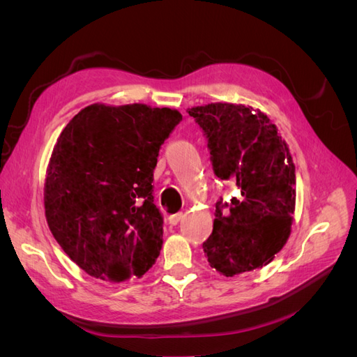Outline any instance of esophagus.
<instances>
[{
	"label": "esophagus",
	"instance_id": "1",
	"mask_svg": "<svg viewBox=\"0 0 357 357\" xmlns=\"http://www.w3.org/2000/svg\"><path fill=\"white\" fill-rule=\"evenodd\" d=\"M183 219V213H176V214H172V215H169L168 218V222H169V225L171 226H176V225H178V222Z\"/></svg>",
	"mask_w": 357,
	"mask_h": 357
}]
</instances>
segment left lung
Here are the masks:
<instances>
[{
	"label": "left lung",
	"mask_w": 357,
	"mask_h": 357,
	"mask_svg": "<svg viewBox=\"0 0 357 357\" xmlns=\"http://www.w3.org/2000/svg\"><path fill=\"white\" fill-rule=\"evenodd\" d=\"M214 174L240 195L215 202L213 232L202 243L208 262L226 277L262 268L282 250L295 211V165L268 116L252 107H193Z\"/></svg>",
	"instance_id": "obj_1"
}]
</instances>
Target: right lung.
<instances>
[{"label":"right lung","instance_id":"obj_1","mask_svg":"<svg viewBox=\"0 0 357 357\" xmlns=\"http://www.w3.org/2000/svg\"><path fill=\"white\" fill-rule=\"evenodd\" d=\"M180 121L171 109L93 104L63 128L47 169L46 219L89 275L122 282L155 264L164 218L155 205L153 169Z\"/></svg>","mask_w":357,"mask_h":357}]
</instances>
